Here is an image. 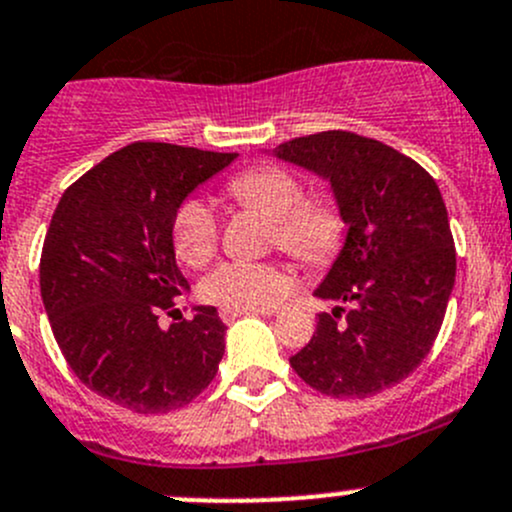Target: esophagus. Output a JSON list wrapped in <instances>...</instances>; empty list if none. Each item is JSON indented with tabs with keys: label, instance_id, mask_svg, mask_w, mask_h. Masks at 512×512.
Listing matches in <instances>:
<instances>
[{
	"label": "esophagus",
	"instance_id": "obj_1",
	"mask_svg": "<svg viewBox=\"0 0 512 512\" xmlns=\"http://www.w3.org/2000/svg\"><path fill=\"white\" fill-rule=\"evenodd\" d=\"M252 315H270V312H257V310H227V307H222V310H220L222 322H227V325H232V322L240 320V317H252Z\"/></svg>",
	"mask_w": 512,
	"mask_h": 512
}]
</instances>
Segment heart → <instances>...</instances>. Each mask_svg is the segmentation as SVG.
<instances>
[{
	"mask_svg": "<svg viewBox=\"0 0 512 512\" xmlns=\"http://www.w3.org/2000/svg\"><path fill=\"white\" fill-rule=\"evenodd\" d=\"M232 200L272 222V242L300 262L322 267L337 255L345 237L342 212L330 200L305 197V187L285 167L260 165L227 185ZM220 222L210 202H182L172 222L175 252L185 265L200 267L215 255ZM292 277L272 262H225L202 280V300L227 310H270L290 292Z\"/></svg>",
	"mask_w": 512,
	"mask_h": 512,
	"instance_id": "b5f03b06",
	"label": "heart"
}]
</instances>
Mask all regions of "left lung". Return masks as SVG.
<instances>
[{
    "label": "left lung",
    "instance_id": "obj_1",
    "mask_svg": "<svg viewBox=\"0 0 512 512\" xmlns=\"http://www.w3.org/2000/svg\"><path fill=\"white\" fill-rule=\"evenodd\" d=\"M272 155L330 182L347 232L315 290L350 305L317 315L290 365L332 398H370L410 375L433 347L455 285L448 210L433 177L393 147L352 132L297 137Z\"/></svg>",
    "mask_w": 512,
    "mask_h": 512
}]
</instances>
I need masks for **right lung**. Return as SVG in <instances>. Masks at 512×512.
I'll return each instance as SVG.
<instances>
[{
  "label": "right lung",
  "mask_w": 512,
  "mask_h": 512,
  "mask_svg": "<svg viewBox=\"0 0 512 512\" xmlns=\"http://www.w3.org/2000/svg\"><path fill=\"white\" fill-rule=\"evenodd\" d=\"M235 160L135 142L79 177L49 222L39 287L54 340L89 390L132 413L182 408L217 375L227 327L215 307L167 330L157 320L190 290L172 242L177 210Z\"/></svg>",
  "instance_id": "obj_1"
}]
</instances>
